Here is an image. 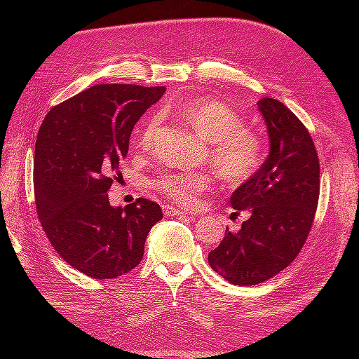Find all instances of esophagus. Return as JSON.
<instances>
[{
    "instance_id": "34e87169",
    "label": "esophagus",
    "mask_w": 359,
    "mask_h": 359,
    "mask_svg": "<svg viewBox=\"0 0 359 359\" xmlns=\"http://www.w3.org/2000/svg\"><path fill=\"white\" fill-rule=\"evenodd\" d=\"M163 212H165V215H166V217H173V215L187 214V212H182V210L177 208V206H172V205H163Z\"/></svg>"
}]
</instances>
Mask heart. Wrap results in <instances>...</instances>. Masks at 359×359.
<instances>
[{"label": "heart", "mask_w": 359, "mask_h": 359, "mask_svg": "<svg viewBox=\"0 0 359 359\" xmlns=\"http://www.w3.org/2000/svg\"><path fill=\"white\" fill-rule=\"evenodd\" d=\"M178 115L206 142L208 154L222 180L240 186L256 175L265 157L262 139L245 128L243 116L231 106L215 99H196L182 104ZM158 116L149 118L140 130L137 148H153ZM214 178L210 172H168L154 180V187L181 205L198 203L210 190Z\"/></svg>", "instance_id": "obj_1"}]
</instances>
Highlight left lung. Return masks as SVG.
I'll return each instance as SVG.
<instances>
[{
    "mask_svg": "<svg viewBox=\"0 0 359 359\" xmlns=\"http://www.w3.org/2000/svg\"><path fill=\"white\" fill-rule=\"evenodd\" d=\"M269 154L253 178L231 196L232 208L247 211L241 229L226 233L208 255L217 274L238 286L262 283L298 256L311 229L319 199V158L297 115L276 99H260Z\"/></svg>",
    "mask_w": 359,
    "mask_h": 359,
    "instance_id": "obj_1",
    "label": "left lung"
}]
</instances>
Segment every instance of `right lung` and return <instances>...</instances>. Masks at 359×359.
<instances>
[{
	"label": "right lung",
	"mask_w": 359,
	"mask_h": 359,
	"mask_svg": "<svg viewBox=\"0 0 359 359\" xmlns=\"http://www.w3.org/2000/svg\"><path fill=\"white\" fill-rule=\"evenodd\" d=\"M165 86L95 85L52 107L40 126L34 193L43 231L69 265L93 278H116L139 265L147 236L163 219L144 198L109 203L130 135Z\"/></svg>",
	"instance_id": "right-lung-1"
}]
</instances>
